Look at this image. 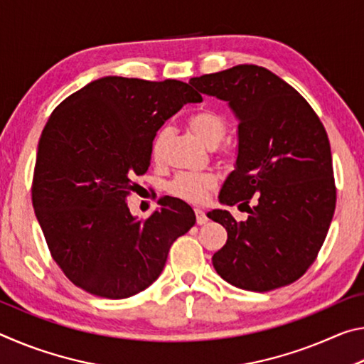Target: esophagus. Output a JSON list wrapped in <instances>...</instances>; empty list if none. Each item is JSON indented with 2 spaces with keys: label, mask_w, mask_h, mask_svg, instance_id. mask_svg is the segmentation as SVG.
Returning <instances> with one entry per match:
<instances>
[{
  "label": "esophagus",
  "mask_w": 364,
  "mask_h": 364,
  "mask_svg": "<svg viewBox=\"0 0 364 364\" xmlns=\"http://www.w3.org/2000/svg\"><path fill=\"white\" fill-rule=\"evenodd\" d=\"M194 213H196V221H197V225H205L207 221H208L205 212H204V210H200V208H194Z\"/></svg>",
  "instance_id": "1"
}]
</instances>
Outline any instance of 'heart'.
I'll return each mask as SVG.
<instances>
[{
    "label": "heart",
    "mask_w": 364,
    "mask_h": 364,
    "mask_svg": "<svg viewBox=\"0 0 364 364\" xmlns=\"http://www.w3.org/2000/svg\"><path fill=\"white\" fill-rule=\"evenodd\" d=\"M186 125L202 143L208 147L218 146L228 132V120L223 114L213 109L197 110L186 120ZM170 136L167 127L160 128L151 143V159L152 162L160 164L164 159L165 144ZM218 159L226 165H231L237 159V147L234 144H225L220 147ZM218 184V176L213 171H183L178 173L168 184V193L180 199L200 204L205 200L207 194Z\"/></svg>",
    "instance_id": "1"
}]
</instances>
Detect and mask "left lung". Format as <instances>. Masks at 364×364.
<instances>
[{
    "label": "left lung",
    "instance_id": "left-lung-1",
    "mask_svg": "<svg viewBox=\"0 0 364 364\" xmlns=\"http://www.w3.org/2000/svg\"><path fill=\"white\" fill-rule=\"evenodd\" d=\"M200 93L228 101L239 119L236 170L208 218L228 231L212 257L230 284L254 292L292 284L316 260L336 210L328 133L297 90L264 67L242 64L191 78Z\"/></svg>",
    "mask_w": 364,
    "mask_h": 364
}]
</instances>
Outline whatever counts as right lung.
Here are the masks:
<instances>
[{"label":"right lung","mask_w":364,"mask_h":364,"mask_svg":"<svg viewBox=\"0 0 364 364\" xmlns=\"http://www.w3.org/2000/svg\"><path fill=\"white\" fill-rule=\"evenodd\" d=\"M202 96L178 80L104 77L59 104L43 128L32 181L36 220L53 260L77 287L127 299L156 281L178 237L196 223L186 202L164 197L136 220L127 197L151 165L165 120Z\"/></svg>","instance_id":"add662e5"}]
</instances>
